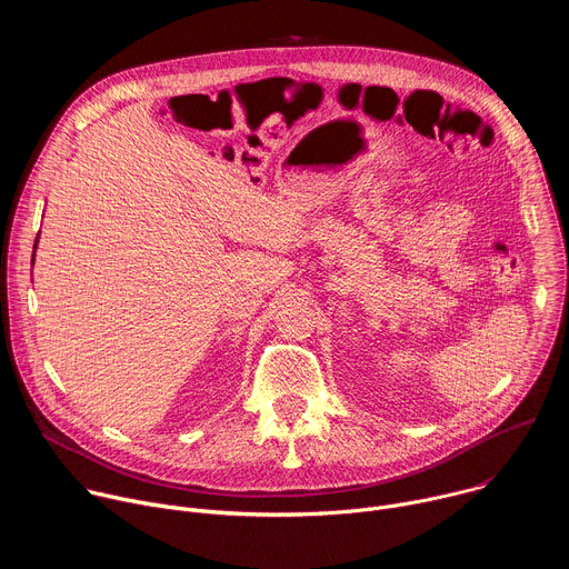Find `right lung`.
<instances>
[{
	"instance_id": "right-lung-1",
	"label": "right lung",
	"mask_w": 569,
	"mask_h": 569,
	"mask_svg": "<svg viewBox=\"0 0 569 569\" xmlns=\"http://www.w3.org/2000/svg\"><path fill=\"white\" fill-rule=\"evenodd\" d=\"M38 238H40V233H38ZM38 238H36V248H38ZM36 248H33V259H36ZM33 259H31V266H33Z\"/></svg>"
}]
</instances>
